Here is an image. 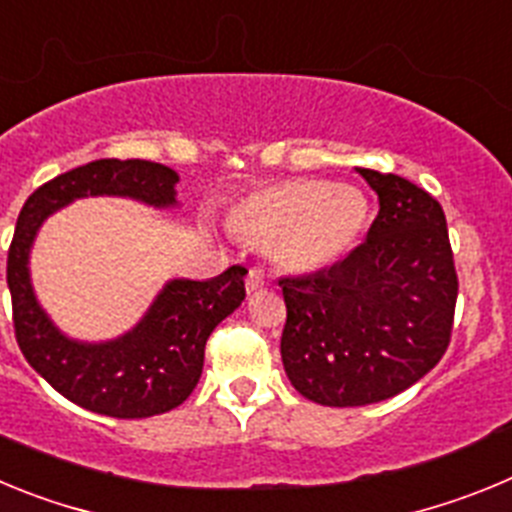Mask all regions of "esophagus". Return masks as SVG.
<instances>
[{
	"mask_svg": "<svg viewBox=\"0 0 512 512\" xmlns=\"http://www.w3.org/2000/svg\"><path fill=\"white\" fill-rule=\"evenodd\" d=\"M266 287V277L261 274L259 269H251L246 277V289L248 292H256V289H264Z\"/></svg>",
	"mask_w": 512,
	"mask_h": 512,
	"instance_id": "1",
	"label": "esophagus"
}]
</instances>
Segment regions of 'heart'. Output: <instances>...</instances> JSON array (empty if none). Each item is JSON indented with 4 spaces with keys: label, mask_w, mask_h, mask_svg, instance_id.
<instances>
[{
    "label": "heart",
    "mask_w": 512,
    "mask_h": 512,
    "mask_svg": "<svg viewBox=\"0 0 512 512\" xmlns=\"http://www.w3.org/2000/svg\"><path fill=\"white\" fill-rule=\"evenodd\" d=\"M369 220V202L356 187L320 179L266 184L241 197L230 223L243 238L271 243L279 264L318 271L354 248Z\"/></svg>",
    "instance_id": "1"
}]
</instances>
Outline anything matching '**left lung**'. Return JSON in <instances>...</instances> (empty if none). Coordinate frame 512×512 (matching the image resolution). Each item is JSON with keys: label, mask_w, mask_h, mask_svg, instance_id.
<instances>
[{"label": "left lung", "mask_w": 512, "mask_h": 512, "mask_svg": "<svg viewBox=\"0 0 512 512\" xmlns=\"http://www.w3.org/2000/svg\"><path fill=\"white\" fill-rule=\"evenodd\" d=\"M359 174L379 194L366 241L330 269L279 279L284 372L328 408L382 402L431 372L451 343L459 295L436 197L397 174Z\"/></svg>", "instance_id": "8db88e82"}]
</instances>
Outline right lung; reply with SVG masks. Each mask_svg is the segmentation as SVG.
I'll return each instance as SVG.
<instances>
[{
	"mask_svg": "<svg viewBox=\"0 0 512 512\" xmlns=\"http://www.w3.org/2000/svg\"><path fill=\"white\" fill-rule=\"evenodd\" d=\"M176 171L140 158H99L35 189L17 217L7 253L12 323L22 356L81 408L110 418H151L182 405L200 382L205 346L220 320L246 300L248 269L230 266L210 282L174 279L128 336L76 343L61 336L35 302L27 251L40 223L76 197L120 194L148 205H174Z\"/></svg>",
	"mask_w": 512,
	"mask_h": 512,
	"instance_id": "add662e5",
	"label": "right lung"
}]
</instances>
